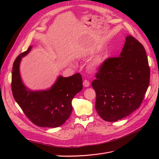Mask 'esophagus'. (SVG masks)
I'll return each instance as SVG.
<instances>
[{
	"label": "esophagus",
	"mask_w": 159,
	"mask_h": 159,
	"mask_svg": "<svg viewBox=\"0 0 159 159\" xmlns=\"http://www.w3.org/2000/svg\"><path fill=\"white\" fill-rule=\"evenodd\" d=\"M83 85H84V87H88L90 85V83L88 80H84V82H83Z\"/></svg>",
	"instance_id": "34e87169"
}]
</instances>
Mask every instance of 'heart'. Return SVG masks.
I'll list each match as a JSON object with an SVG mask.
<instances>
[{
  "mask_svg": "<svg viewBox=\"0 0 159 159\" xmlns=\"http://www.w3.org/2000/svg\"><path fill=\"white\" fill-rule=\"evenodd\" d=\"M96 68V66H95V65L92 66V68H93V69H94V68Z\"/></svg>",
  "mask_w": 159,
  "mask_h": 159,
  "instance_id": "heart-1",
  "label": "heart"
}]
</instances>
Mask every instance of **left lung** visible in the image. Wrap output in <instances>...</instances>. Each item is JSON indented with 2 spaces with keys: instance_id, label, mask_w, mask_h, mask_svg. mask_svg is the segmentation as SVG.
Here are the masks:
<instances>
[{
  "instance_id": "obj_1",
  "label": "left lung",
  "mask_w": 159,
  "mask_h": 159,
  "mask_svg": "<svg viewBox=\"0 0 159 159\" xmlns=\"http://www.w3.org/2000/svg\"><path fill=\"white\" fill-rule=\"evenodd\" d=\"M91 85L96 92L95 109L107 122L120 120L140 107L149 84L150 69L145 49L131 35L119 57L100 65Z\"/></svg>"
}]
</instances>
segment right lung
I'll use <instances>...</instances> for the list:
<instances>
[{
  "mask_svg": "<svg viewBox=\"0 0 159 159\" xmlns=\"http://www.w3.org/2000/svg\"><path fill=\"white\" fill-rule=\"evenodd\" d=\"M20 53L13 62L11 90L15 101L31 122L40 127L57 128L62 125L71 113V101L82 89V79L80 73L69 77L60 76L48 90L31 91L25 87L19 73L21 58L30 51Z\"/></svg>",
  "mask_w": 159,
  "mask_h": 159,
  "instance_id": "1",
  "label": "right lung"
}]
</instances>
